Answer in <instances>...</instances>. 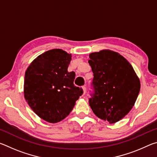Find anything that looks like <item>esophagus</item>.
I'll return each instance as SVG.
<instances>
[{"label": "esophagus", "mask_w": 157, "mask_h": 157, "mask_svg": "<svg viewBox=\"0 0 157 157\" xmlns=\"http://www.w3.org/2000/svg\"><path fill=\"white\" fill-rule=\"evenodd\" d=\"M82 89H83V91H84V94H85L86 93V88L85 86H82Z\"/></svg>", "instance_id": "34e87169"}]
</instances>
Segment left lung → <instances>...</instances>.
Wrapping results in <instances>:
<instances>
[{"instance_id":"1","label":"left lung","mask_w":157,"mask_h":157,"mask_svg":"<svg viewBox=\"0 0 157 157\" xmlns=\"http://www.w3.org/2000/svg\"><path fill=\"white\" fill-rule=\"evenodd\" d=\"M95 93L89 105L95 115L110 124L121 121L136 102L140 82L125 58L111 50L89 55Z\"/></svg>"}]
</instances>
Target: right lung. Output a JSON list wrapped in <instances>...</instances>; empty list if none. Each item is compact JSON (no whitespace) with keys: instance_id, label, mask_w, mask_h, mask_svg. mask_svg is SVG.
I'll return each instance as SVG.
<instances>
[{"instance_id":"1","label":"right lung","mask_w":157,"mask_h":157,"mask_svg":"<svg viewBox=\"0 0 157 157\" xmlns=\"http://www.w3.org/2000/svg\"><path fill=\"white\" fill-rule=\"evenodd\" d=\"M71 54L52 49L35 58L25 73V99L41 119L56 123L68 116L83 94L73 84L75 72H68Z\"/></svg>"}]
</instances>
